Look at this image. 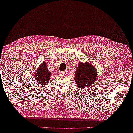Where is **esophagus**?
<instances>
[{
  "label": "esophagus",
  "instance_id": "obj_1",
  "mask_svg": "<svg viewBox=\"0 0 133 133\" xmlns=\"http://www.w3.org/2000/svg\"><path fill=\"white\" fill-rule=\"evenodd\" d=\"M60 74H62V73H63V72H60Z\"/></svg>",
  "mask_w": 133,
  "mask_h": 133
}]
</instances>
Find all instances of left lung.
Here are the masks:
<instances>
[{"mask_svg":"<svg viewBox=\"0 0 133 133\" xmlns=\"http://www.w3.org/2000/svg\"><path fill=\"white\" fill-rule=\"evenodd\" d=\"M97 77L96 70L88 63H81L78 65L75 73V81L76 85L81 89L89 88L92 85Z\"/></svg>","mask_w":133,"mask_h":133,"instance_id":"obj_1","label":"left lung"}]
</instances>
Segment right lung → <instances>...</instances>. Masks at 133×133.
I'll return each instance as SVG.
<instances>
[{
    "label": "right lung",
    "mask_w": 133,
    "mask_h": 133,
    "mask_svg": "<svg viewBox=\"0 0 133 133\" xmlns=\"http://www.w3.org/2000/svg\"><path fill=\"white\" fill-rule=\"evenodd\" d=\"M35 71L36 72L34 76L36 81H38L39 85H44L48 84L50 77H51V73L48 70L45 61L43 62V63L40 65L38 69Z\"/></svg>",
    "instance_id": "1"
}]
</instances>
